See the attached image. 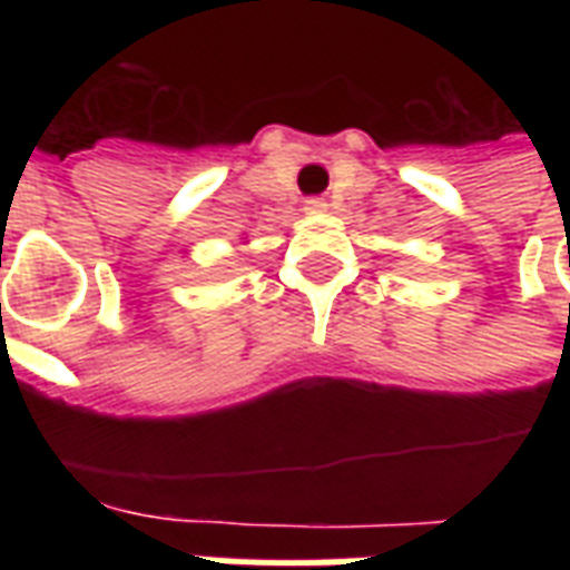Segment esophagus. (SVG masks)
Instances as JSON below:
<instances>
[{"mask_svg": "<svg viewBox=\"0 0 570 570\" xmlns=\"http://www.w3.org/2000/svg\"><path fill=\"white\" fill-rule=\"evenodd\" d=\"M304 209H307V213H325L328 204H325L322 197H311V200H304Z\"/></svg>", "mask_w": 570, "mask_h": 570, "instance_id": "1", "label": "esophagus"}]
</instances>
